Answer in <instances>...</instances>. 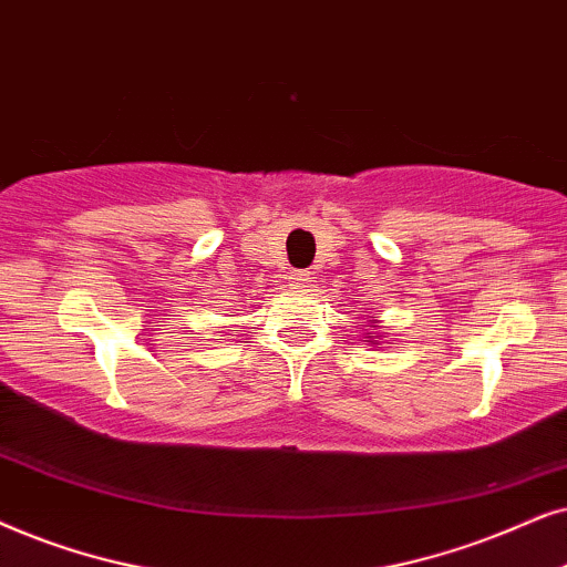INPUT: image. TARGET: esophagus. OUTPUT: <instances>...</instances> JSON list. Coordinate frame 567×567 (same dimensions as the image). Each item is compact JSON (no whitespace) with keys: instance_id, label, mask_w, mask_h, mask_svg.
Listing matches in <instances>:
<instances>
[{"instance_id":"1","label":"esophagus","mask_w":567,"mask_h":567,"mask_svg":"<svg viewBox=\"0 0 567 567\" xmlns=\"http://www.w3.org/2000/svg\"><path fill=\"white\" fill-rule=\"evenodd\" d=\"M308 282H311V271H306V269L290 271V285H296V288H306Z\"/></svg>"}]
</instances>
